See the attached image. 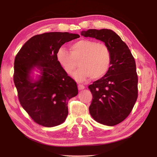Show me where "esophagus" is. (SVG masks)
<instances>
[{
    "label": "esophagus",
    "mask_w": 157,
    "mask_h": 157,
    "mask_svg": "<svg viewBox=\"0 0 157 157\" xmlns=\"http://www.w3.org/2000/svg\"><path fill=\"white\" fill-rule=\"evenodd\" d=\"M78 90H81L84 89V88H85V86H84V85H82V84H78Z\"/></svg>",
    "instance_id": "obj_1"
}]
</instances>
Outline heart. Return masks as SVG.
<instances>
[{"label":"heart","instance_id":"b5f03b06","mask_svg":"<svg viewBox=\"0 0 157 157\" xmlns=\"http://www.w3.org/2000/svg\"><path fill=\"white\" fill-rule=\"evenodd\" d=\"M57 60L67 74H71L77 67L78 70L73 78L82 82L87 78L99 79L110 69L112 56L107 45L89 39H81L70 46V52L60 48L56 52Z\"/></svg>","mask_w":157,"mask_h":157}]
</instances>
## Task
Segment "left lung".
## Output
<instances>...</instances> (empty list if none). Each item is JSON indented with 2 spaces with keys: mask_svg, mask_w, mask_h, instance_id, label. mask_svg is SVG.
<instances>
[{
  "mask_svg": "<svg viewBox=\"0 0 157 157\" xmlns=\"http://www.w3.org/2000/svg\"><path fill=\"white\" fill-rule=\"evenodd\" d=\"M81 35L101 40L111 50L108 73L88 88L93 96L90 115L99 123L115 126L130 115L137 98V75L134 58L117 33L111 29H89Z\"/></svg>",
  "mask_w": 157,
  "mask_h": 157,
  "instance_id": "obj_1",
  "label": "left lung"
}]
</instances>
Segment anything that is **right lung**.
<instances>
[{
    "mask_svg": "<svg viewBox=\"0 0 157 157\" xmlns=\"http://www.w3.org/2000/svg\"><path fill=\"white\" fill-rule=\"evenodd\" d=\"M67 32H50L31 37L14 60L13 82L21 105L32 119L45 127L63 123L68 115V101L78 94L77 85L57 60L56 52L65 42L79 38ZM41 71L39 79L31 71Z\"/></svg>",
    "mask_w": 157,
    "mask_h": 157,
    "instance_id": "right-lung-1",
    "label": "right lung"
}]
</instances>
